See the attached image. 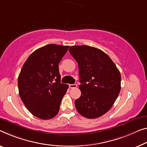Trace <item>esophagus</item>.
<instances>
[{"label":"esophagus","mask_w":147,"mask_h":147,"mask_svg":"<svg viewBox=\"0 0 147 147\" xmlns=\"http://www.w3.org/2000/svg\"><path fill=\"white\" fill-rule=\"evenodd\" d=\"M69 87L70 88V89H74V88L77 87V85L76 84H69Z\"/></svg>","instance_id":"esophagus-1"}]
</instances>
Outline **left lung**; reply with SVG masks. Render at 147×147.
I'll list each match as a JSON object with an SVG mask.
<instances>
[{"label": "left lung", "instance_id": "obj_1", "mask_svg": "<svg viewBox=\"0 0 147 147\" xmlns=\"http://www.w3.org/2000/svg\"><path fill=\"white\" fill-rule=\"evenodd\" d=\"M69 52L78 63L81 95L75 101L85 118H98L114 105L121 89L120 72L107 54L94 47L71 46Z\"/></svg>", "mask_w": 147, "mask_h": 147}]
</instances>
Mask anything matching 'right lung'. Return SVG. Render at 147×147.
I'll list each match as a JSON object with an SVG mask.
<instances>
[{"label": "right lung", "mask_w": 147, "mask_h": 147, "mask_svg": "<svg viewBox=\"0 0 147 147\" xmlns=\"http://www.w3.org/2000/svg\"><path fill=\"white\" fill-rule=\"evenodd\" d=\"M69 46L50 44L29 56L18 80L20 96L33 115L49 119L59 112L61 100L68 85L60 83L58 64Z\"/></svg>", "instance_id": "1"}]
</instances>
